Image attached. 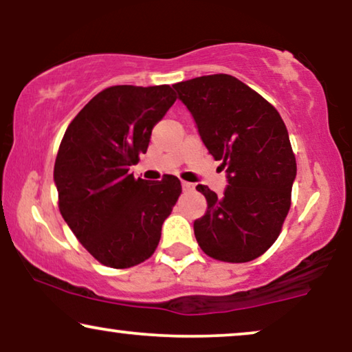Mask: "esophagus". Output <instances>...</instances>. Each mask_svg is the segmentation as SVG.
Masks as SVG:
<instances>
[{
	"label": "esophagus",
	"instance_id": "obj_1",
	"mask_svg": "<svg viewBox=\"0 0 352 352\" xmlns=\"http://www.w3.org/2000/svg\"><path fill=\"white\" fill-rule=\"evenodd\" d=\"M182 190L184 192H190V190H194V184H190V182H186V181H182Z\"/></svg>",
	"mask_w": 352,
	"mask_h": 352
}]
</instances>
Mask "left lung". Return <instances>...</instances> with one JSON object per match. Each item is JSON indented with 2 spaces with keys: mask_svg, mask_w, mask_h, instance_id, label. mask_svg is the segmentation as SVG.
<instances>
[{
  "mask_svg": "<svg viewBox=\"0 0 352 352\" xmlns=\"http://www.w3.org/2000/svg\"><path fill=\"white\" fill-rule=\"evenodd\" d=\"M173 88L228 177L223 195L197 186L208 204L194 221L197 242L219 261H252L276 242L290 210L296 160L285 123L235 76H199Z\"/></svg>",
  "mask_w": 352,
  "mask_h": 352,
  "instance_id": "8db88e82",
  "label": "left lung"
}]
</instances>
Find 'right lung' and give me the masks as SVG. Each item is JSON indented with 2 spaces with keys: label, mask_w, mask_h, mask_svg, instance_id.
Here are the masks:
<instances>
[{
  "label": "right lung",
  "mask_w": 352,
  "mask_h": 352,
  "mask_svg": "<svg viewBox=\"0 0 352 352\" xmlns=\"http://www.w3.org/2000/svg\"><path fill=\"white\" fill-rule=\"evenodd\" d=\"M175 100L168 85L112 86L80 110L62 139L54 165L60 214L104 266L151 258L181 194L175 176L148 182L128 173Z\"/></svg>",
  "instance_id": "right-lung-1"
}]
</instances>
